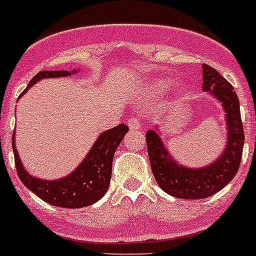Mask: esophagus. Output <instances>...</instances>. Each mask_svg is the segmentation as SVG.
Segmentation results:
<instances>
[{
	"mask_svg": "<svg viewBox=\"0 0 256 256\" xmlns=\"http://www.w3.org/2000/svg\"><path fill=\"white\" fill-rule=\"evenodd\" d=\"M128 128H130V130H139V128H140V121H139L136 117L130 118L128 121Z\"/></svg>",
	"mask_w": 256,
	"mask_h": 256,
	"instance_id": "1",
	"label": "esophagus"
}]
</instances>
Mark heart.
<instances>
[{
	"instance_id": "b5f03b06",
	"label": "heart",
	"mask_w": 256,
	"mask_h": 256,
	"mask_svg": "<svg viewBox=\"0 0 256 256\" xmlns=\"http://www.w3.org/2000/svg\"><path fill=\"white\" fill-rule=\"evenodd\" d=\"M168 85H170V81H159V82H155L154 88H155V90H156V92H164V90L168 88ZM180 89H182V90H184V85H182V86H180Z\"/></svg>"
}]
</instances>
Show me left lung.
Returning <instances> with one entry per match:
<instances>
[{
	"instance_id": "left-lung-1",
	"label": "left lung",
	"mask_w": 256,
	"mask_h": 256,
	"mask_svg": "<svg viewBox=\"0 0 256 256\" xmlns=\"http://www.w3.org/2000/svg\"><path fill=\"white\" fill-rule=\"evenodd\" d=\"M202 89L214 96L226 113L228 144L221 156L206 167L186 168L171 158L156 130L146 132L154 178L164 192L186 200L206 198L225 188L238 172L244 143L240 100L232 84L208 64H202Z\"/></svg>"
}]
</instances>
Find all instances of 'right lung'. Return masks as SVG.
I'll list each match as a JSON object with an SVG mask.
<instances>
[{"instance_id": "add662e5", "label": "right lung", "mask_w": 256, "mask_h": 256, "mask_svg": "<svg viewBox=\"0 0 256 256\" xmlns=\"http://www.w3.org/2000/svg\"><path fill=\"white\" fill-rule=\"evenodd\" d=\"M76 70H42L36 74L27 85V89L32 86L36 81L48 78H66ZM20 94V96H22ZM128 128L124 124L101 132L98 139L93 144L86 158L81 162L74 172L59 180H42L31 176L24 171L18 151L14 144L13 134V152L16 162V174L24 186L35 193L39 198L47 204L59 208H84L97 202L106 193L112 178V164L116 150L122 142Z\"/></svg>"}]
</instances>
